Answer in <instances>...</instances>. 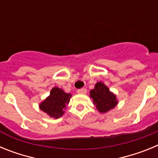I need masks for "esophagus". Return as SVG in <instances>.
<instances>
[{
	"label": "esophagus",
	"instance_id": "obj_1",
	"mask_svg": "<svg viewBox=\"0 0 158 158\" xmlns=\"http://www.w3.org/2000/svg\"><path fill=\"white\" fill-rule=\"evenodd\" d=\"M86 93H87V90H86V89H78L77 90L78 94L84 95V94H86Z\"/></svg>",
	"mask_w": 158,
	"mask_h": 158
}]
</instances>
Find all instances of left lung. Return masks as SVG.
Wrapping results in <instances>:
<instances>
[{"instance_id": "8db88e82", "label": "left lung", "mask_w": 158, "mask_h": 158, "mask_svg": "<svg viewBox=\"0 0 158 158\" xmlns=\"http://www.w3.org/2000/svg\"><path fill=\"white\" fill-rule=\"evenodd\" d=\"M89 96L93 99V104L100 113L109 111L118 103L116 95L110 91L108 87L101 81L95 85L94 89L90 91Z\"/></svg>"}]
</instances>
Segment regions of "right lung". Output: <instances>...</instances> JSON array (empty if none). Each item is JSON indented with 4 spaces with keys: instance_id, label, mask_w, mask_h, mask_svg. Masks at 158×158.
Returning a JSON list of instances; mask_svg holds the SVG:
<instances>
[{
    "instance_id": "obj_1",
    "label": "right lung",
    "mask_w": 158,
    "mask_h": 158,
    "mask_svg": "<svg viewBox=\"0 0 158 158\" xmlns=\"http://www.w3.org/2000/svg\"><path fill=\"white\" fill-rule=\"evenodd\" d=\"M72 95L64 92L63 89L54 87L50 95L40 104V108L43 112L47 113L51 118H58L62 117L66 109Z\"/></svg>"
}]
</instances>
